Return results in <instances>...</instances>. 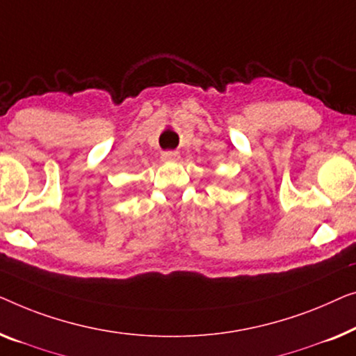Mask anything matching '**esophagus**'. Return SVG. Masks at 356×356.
Masks as SVG:
<instances>
[{"label":"esophagus","mask_w":356,"mask_h":356,"mask_svg":"<svg viewBox=\"0 0 356 356\" xmlns=\"http://www.w3.org/2000/svg\"><path fill=\"white\" fill-rule=\"evenodd\" d=\"M161 158H163V161H177L179 153L177 152H163Z\"/></svg>","instance_id":"34e87169"}]
</instances>
